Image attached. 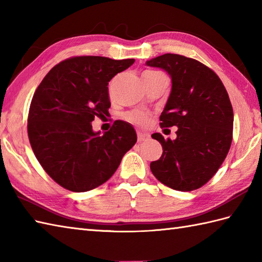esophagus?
Segmentation results:
<instances>
[{
    "mask_svg": "<svg viewBox=\"0 0 262 262\" xmlns=\"http://www.w3.org/2000/svg\"><path fill=\"white\" fill-rule=\"evenodd\" d=\"M149 135L147 133H142V132H137V140L138 142H144V141H148Z\"/></svg>",
    "mask_w": 262,
    "mask_h": 262,
    "instance_id": "obj_1",
    "label": "esophagus"
}]
</instances>
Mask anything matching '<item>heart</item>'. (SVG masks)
Returning a JSON list of instances; mask_svg holds the SVG:
<instances>
[{
	"label": "heart",
	"mask_w": 262,
	"mask_h": 262,
	"mask_svg": "<svg viewBox=\"0 0 262 262\" xmlns=\"http://www.w3.org/2000/svg\"><path fill=\"white\" fill-rule=\"evenodd\" d=\"M155 73V72H146L144 74H151ZM125 119L127 121H129L130 124H134L137 126H145L148 120H149V116L145 113H142L140 110H134V111H129L125 115Z\"/></svg>",
	"instance_id": "obj_1"
}]
</instances>
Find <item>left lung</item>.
<instances>
[{"instance_id":"obj_1","label":"left lung","mask_w":262,"mask_h":262,"mask_svg":"<svg viewBox=\"0 0 262 262\" xmlns=\"http://www.w3.org/2000/svg\"><path fill=\"white\" fill-rule=\"evenodd\" d=\"M146 65L171 76L160 126L178 127L173 141L164 140L160 133L152 135L163 153L151 162V171L174 190H194L213 178L230 151L234 117L229 94L215 72L193 58L164 54Z\"/></svg>"}]
</instances>
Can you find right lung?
<instances>
[{
  "label": "right lung",
  "instance_id": "obj_1",
  "mask_svg": "<svg viewBox=\"0 0 262 262\" xmlns=\"http://www.w3.org/2000/svg\"><path fill=\"white\" fill-rule=\"evenodd\" d=\"M135 59L76 56L55 65L33 94L28 136L42 169L59 186L84 192L109 180L135 145L130 124L116 120L110 130L92 129L110 108L108 82Z\"/></svg>",
  "mask_w": 262,
  "mask_h": 262
}]
</instances>
